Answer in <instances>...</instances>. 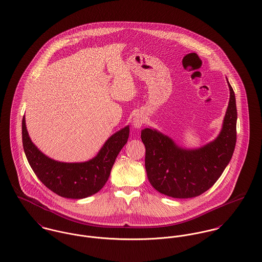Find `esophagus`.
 <instances>
[{"instance_id":"obj_1","label":"esophagus","mask_w":262,"mask_h":262,"mask_svg":"<svg viewBox=\"0 0 262 262\" xmlns=\"http://www.w3.org/2000/svg\"><path fill=\"white\" fill-rule=\"evenodd\" d=\"M145 117L143 115H140V114H137L134 118H133V125L136 127V128H140L144 123H145Z\"/></svg>"}]
</instances>
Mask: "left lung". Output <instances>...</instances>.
Returning <instances> with one entry per match:
<instances>
[{
	"instance_id": "left-lung-1",
	"label": "left lung",
	"mask_w": 262,
	"mask_h": 262,
	"mask_svg": "<svg viewBox=\"0 0 262 262\" xmlns=\"http://www.w3.org/2000/svg\"><path fill=\"white\" fill-rule=\"evenodd\" d=\"M228 86L230 99L221 133L202 147L185 149L156 129L142 130L147 179L160 193L179 199L197 197L216 183L229 164L236 145L237 110L229 82Z\"/></svg>"
}]
</instances>
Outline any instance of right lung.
Instances as JSON below:
<instances>
[{
  "label": "right lung",
  "mask_w": 262,
  "mask_h": 262,
  "mask_svg": "<svg viewBox=\"0 0 262 262\" xmlns=\"http://www.w3.org/2000/svg\"><path fill=\"white\" fill-rule=\"evenodd\" d=\"M128 135L127 125L113 135L92 160L84 163H62L46 157L35 146L30 140L25 117L22 120L23 147L32 170L48 189L69 199L86 198L105 185Z\"/></svg>",
  "instance_id": "1"
}]
</instances>
